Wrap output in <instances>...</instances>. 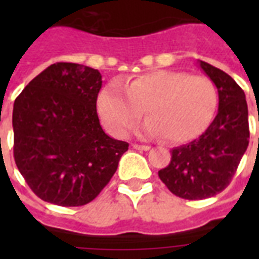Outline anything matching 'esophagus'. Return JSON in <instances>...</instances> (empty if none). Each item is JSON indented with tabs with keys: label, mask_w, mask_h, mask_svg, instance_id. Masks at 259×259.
Masks as SVG:
<instances>
[{
	"label": "esophagus",
	"mask_w": 259,
	"mask_h": 259,
	"mask_svg": "<svg viewBox=\"0 0 259 259\" xmlns=\"http://www.w3.org/2000/svg\"><path fill=\"white\" fill-rule=\"evenodd\" d=\"M133 148L137 150H149L150 146L149 145H140V144H133Z\"/></svg>",
	"instance_id": "34e87169"
}]
</instances>
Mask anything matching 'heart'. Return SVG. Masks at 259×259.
<instances>
[{"mask_svg":"<svg viewBox=\"0 0 259 259\" xmlns=\"http://www.w3.org/2000/svg\"><path fill=\"white\" fill-rule=\"evenodd\" d=\"M102 90L98 109L107 129L125 136L145 111L142 132L168 142L191 141L209 126L217 113V86L211 79L183 71L156 70Z\"/></svg>","mask_w":259,"mask_h":259,"instance_id":"obj_1","label":"heart"}]
</instances>
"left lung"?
Returning <instances> with one entry per match:
<instances>
[{"label": "left lung", "mask_w": 259, "mask_h": 259, "mask_svg": "<svg viewBox=\"0 0 259 259\" xmlns=\"http://www.w3.org/2000/svg\"><path fill=\"white\" fill-rule=\"evenodd\" d=\"M199 66L217 86V117L200 137L172 149L169 165L158 177L176 196L201 200L230 184L249 146V111L243 90L230 75L208 63Z\"/></svg>", "instance_id": "left-lung-1"}]
</instances>
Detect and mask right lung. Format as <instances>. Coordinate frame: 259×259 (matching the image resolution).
Instances as JSON below:
<instances>
[{"mask_svg": "<svg viewBox=\"0 0 259 259\" xmlns=\"http://www.w3.org/2000/svg\"><path fill=\"white\" fill-rule=\"evenodd\" d=\"M102 75L56 63L32 79L13 106L14 161L41 200L79 207L94 200L129 144L109 137L97 113Z\"/></svg>", "mask_w": 259, "mask_h": 259, "instance_id": "add662e5", "label": "right lung"}]
</instances>
